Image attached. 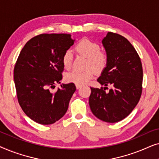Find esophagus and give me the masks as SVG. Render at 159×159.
<instances>
[{
  "label": "esophagus",
  "instance_id": "esophagus-1",
  "mask_svg": "<svg viewBox=\"0 0 159 159\" xmlns=\"http://www.w3.org/2000/svg\"><path fill=\"white\" fill-rule=\"evenodd\" d=\"M76 88H77V89H80L81 88V85H78V84H77V85H76Z\"/></svg>",
  "mask_w": 159,
  "mask_h": 159
}]
</instances>
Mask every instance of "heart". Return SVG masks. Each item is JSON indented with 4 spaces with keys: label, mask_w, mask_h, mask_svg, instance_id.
<instances>
[{
    "label": "heart",
    "mask_w": 159,
    "mask_h": 159,
    "mask_svg": "<svg viewBox=\"0 0 159 159\" xmlns=\"http://www.w3.org/2000/svg\"><path fill=\"white\" fill-rule=\"evenodd\" d=\"M75 49L78 53L88 58L86 68L84 71H72L65 75L66 82L74 83L76 85H83L88 83L94 75V70L100 71L105 68L108 61L107 55L105 52L100 51V45L98 43L83 38L77 43ZM62 64L65 69H69L71 66L72 55L70 51L67 50L62 56Z\"/></svg>",
    "instance_id": "b5f03b06"
}]
</instances>
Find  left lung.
I'll use <instances>...</instances> for the list:
<instances>
[{
    "label": "left lung",
    "mask_w": 159,
    "mask_h": 159,
    "mask_svg": "<svg viewBox=\"0 0 159 159\" xmlns=\"http://www.w3.org/2000/svg\"><path fill=\"white\" fill-rule=\"evenodd\" d=\"M108 61L98 82L105 87L90 88L89 105L101 120L115 123L126 118L140 101L143 67L136 50L125 37L108 32L102 40ZM113 89L105 92L108 85Z\"/></svg>",
    "instance_id": "obj_1"
}]
</instances>
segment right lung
Wrapping results in <instances>:
<instances>
[{
  "mask_svg": "<svg viewBox=\"0 0 159 159\" xmlns=\"http://www.w3.org/2000/svg\"><path fill=\"white\" fill-rule=\"evenodd\" d=\"M69 34H41L28 41L14 66V79L19 105L28 117L40 125H51L66 114L76 90L74 83H61L62 56L74 44Z\"/></svg>",
  "mask_w": 159,
  "mask_h": 159,
  "instance_id": "1",
  "label": "right lung"
}]
</instances>
